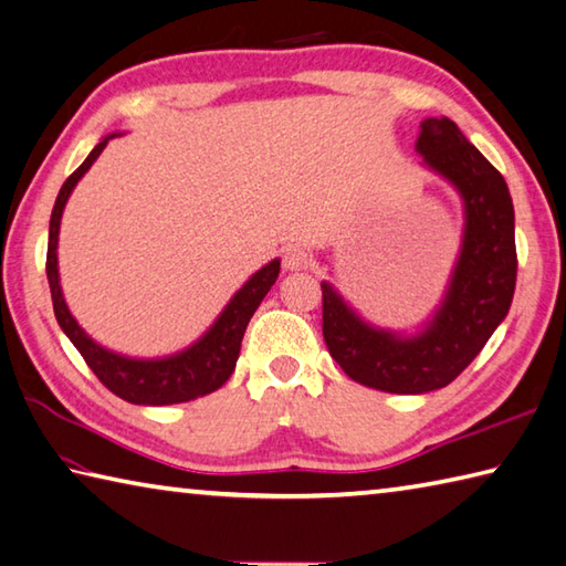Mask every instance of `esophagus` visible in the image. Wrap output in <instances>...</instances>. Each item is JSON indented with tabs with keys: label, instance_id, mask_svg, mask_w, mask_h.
Masks as SVG:
<instances>
[{
	"label": "esophagus",
	"instance_id": "1",
	"mask_svg": "<svg viewBox=\"0 0 566 566\" xmlns=\"http://www.w3.org/2000/svg\"><path fill=\"white\" fill-rule=\"evenodd\" d=\"M284 268L292 272L312 268V254H308L304 248H290L284 252Z\"/></svg>",
	"mask_w": 566,
	"mask_h": 566
}]
</instances>
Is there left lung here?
Segmentation results:
<instances>
[{
	"label": "left lung",
	"mask_w": 566,
	"mask_h": 566,
	"mask_svg": "<svg viewBox=\"0 0 566 566\" xmlns=\"http://www.w3.org/2000/svg\"><path fill=\"white\" fill-rule=\"evenodd\" d=\"M417 151L459 188L467 232L444 304L415 338L378 331L350 312L331 284H321L324 340L350 380L395 395L447 387L469 368L507 316L515 280V213L501 171L447 117L419 125Z\"/></svg>",
	"instance_id": "left-lung-1"
}]
</instances>
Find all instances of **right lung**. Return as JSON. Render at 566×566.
<instances>
[{
  "instance_id": "add662e5",
  "label": "right lung",
  "mask_w": 566,
  "mask_h": 566,
  "mask_svg": "<svg viewBox=\"0 0 566 566\" xmlns=\"http://www.w3.org/2000/svg\"><path fill=\"white\" fill-rule=\"evenodd\" d=\"M113 137H105L91 154H87V159L77 166L69 179H65L59 198H55L46 252V276L51 286L55 321H59L63 334L73 340V346L87 363V368L97 375V380L103 382L109 392L122 397L125 402L159 407L196 400V397L216 392L218 387H223L232 370H235L242 336H245V328L250 324L254 308L260 306L262 298L268 296L270 286L276 282V276H280V260L264 264L258 274H252L245 286L230 298L226 312L218 316L208 334L184 353H176V356L161 360H135L97 346V343L75 324L69 306H65V298L59 284V258H55V248H59V228L65 201H69L75 184L83 179V174L91 169L93 161L99 157V151L105 149V144Z\"/></svg>"
}]
</instances>
